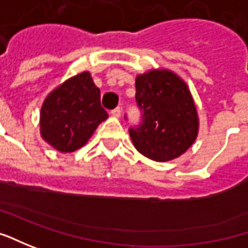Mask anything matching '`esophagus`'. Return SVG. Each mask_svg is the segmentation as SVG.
Here are the masks:
<instances>
[{
  "instance_id": "obj_1",
  "label": "esophagus",
  "mask_w": 248,
  "mask_h": 248,
  "mask_svg": "<svg viewBox=\"0 0 248 248\" xmlns=\"http://www.w3.org/2000/svg\"><path fill=\"white\" fill-rule=\"evenodd\" d=\"M111 115L115 116V118H121V115H122V111H121V108L118 107V108H115V109H112V111H111Z\"/></svg>"
}]
</instances>
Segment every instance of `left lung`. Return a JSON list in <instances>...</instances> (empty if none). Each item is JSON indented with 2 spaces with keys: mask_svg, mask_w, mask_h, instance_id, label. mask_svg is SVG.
Wrapping results in <instances>:
<instances>
[{
  "mask_svg": "<svg viewBox=\"0 0 248 248\" xmlns=\"http://www.w3.org/2000/svg\"><path fill=\"white\" fill-rule=\"evenodd\" d=\"M142 122L130 129L134 148L155 162L180 158L199 133V115L186 82L171 70L152 68L136 77Z\"/></svg>",
  "mask_w": 248,
  "mask_h": 248,
  "instance_id": "8db88e82",
  "label": "left lung"
}]
</instances>
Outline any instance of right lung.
<instances>
[{"instance_id": "obj_1", "label": "right lung", "mask_w": 248, "mask_h": 248, "mask_svg": "<svg viewBox=\"0 0 248 248\" xmlns=\"http://www.w3.org/2000/svg\"><path fill=\"white\" fill-rule=\"evenodd\" d=\"M107 118L92 74L82 71L47 93L39 111V133L56 151L68 154L82 148Z\"/></svg>"}]
</instances>
